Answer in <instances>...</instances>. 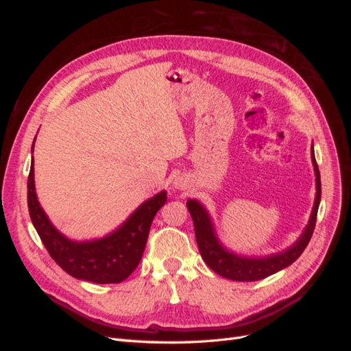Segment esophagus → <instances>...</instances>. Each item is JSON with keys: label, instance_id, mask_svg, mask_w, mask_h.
Segmentation results:
<instances>
[{"label": "esophagus", "instance_id": "34e87169", "mask_svg": "<svg viewBox=\"0 0 351 351\" xmlns=\"http://www.w3.org/2000/svg\"><path fill=\"white\" fill-rule=\"evenodd\" d=\"M174 186H176V187H178V189H180V187H183V186H182V182H178V180H177V182H174Z\"/></svg>", "mask_w": 351, "mask_h": 351}]
</instances>
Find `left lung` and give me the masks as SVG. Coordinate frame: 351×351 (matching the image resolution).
Instances as JSON below:
<instances>
[{"label":"left lung","mask_w":351,"mask_h":351,"mask_svg":"<svg viewBox=\"0 0 351 351\" xmlns=\"http://www.w3.org/2000/svg\"><path fill=\"white\" fill-rule=\"evenodd\" d=\"M312 162H313L315 176H316V197H315V204L309 218V224L306 226L302 236L291 247L285 249L280 253L269 254V256L247 258V256H240V254L226 249L218 240L214 224H212V219L208 214V210L204 208V205L195 199L187 200V209L193 219L195 236H196L200 256L206 262V265L212 271L221 275V277L232 280V281H258L287 268L294 261H297V258H300V254L303 253V250L306 249V246L309 244L312 239L315 224H316L317 208H319L321 193H322L321 174L315 159L313 145H312Z\"/></svg>","instance_id":"8db88e82"}]
</instances>
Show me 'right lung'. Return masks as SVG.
<instances>
[{"label": "right lung", "instance_id": "right-lung-1", "mask_svg": "<svg viewBox=\"0 0 351 351\" xmlns=\"http://www.w3.org/2000/svg\"><path fill=\"white\" fill-rule=\"evenodd\" d=\"M34 176L32 156L27 178L29 214L42 243L58 267L74 278L97 284H117L129 277L142 259L156 212L165 205V190L143 202L111 234L97 240L74 241L62 236L40 208L35 192Z\"/></svg>", "mask_w": 351, "mask_h": 351}]
</instances>
